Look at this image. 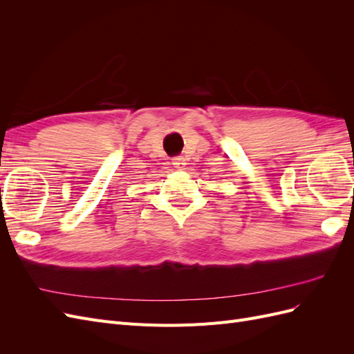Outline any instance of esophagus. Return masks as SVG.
Here are the masks:
<instances>
[{"mask_svg": "<svg viewBox=\"0 0 354 354\" xmlns=\"http://www.w3.org/2000/svg\"><path fill=\"white\" fill-rule=\"evenodd\" d=\"M173 165L178 169H183L186 167V159L183 156H176L173 158Z\"/></svg>", "mask_w": 354, "mask_h": 354, "instance_id": "1", "label": "esophagus"}]
</instances>
